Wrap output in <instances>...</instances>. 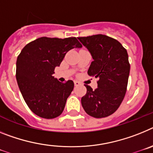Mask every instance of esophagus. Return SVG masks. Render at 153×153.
Here are the masks:
<instances>
[{"label": "esophagus", "instance_id": "obj_1", "mask_svg": "<svg viewBox=\"0 0 153 153\" xmlns=\"http://www.w3.org/2000/svg\"><path fill=\"white\" fill-rule=\"evenodd\" d=\"M74 83H75V86H78V85H81V83L78 82V81H75V82H74Z\"/></svg>", "mask_w": 153, "mask_h": 153}]
</instances>
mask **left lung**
I'll return each instance as SVG.
<instances>
[{
	"label": "left lung",
	"instance_id": "left-lung-1",
	"mask_svg": "<svg viewBox=\"0 0 153 153\" xmlns=\"http://www.w3.org/2000/svg\"><path fill=\"white\" fill-rule=\"evenodd\" d=\"M93 58L88 75L99 78L93 90L85 85L87 92L82 105L88 115L100 119L113 114L126 95L130 71L128 53L116 39L104 34L78 37Z\"/></svg>",
	"mask_w": 153,
	"mask_h": 153
}]
</instances>
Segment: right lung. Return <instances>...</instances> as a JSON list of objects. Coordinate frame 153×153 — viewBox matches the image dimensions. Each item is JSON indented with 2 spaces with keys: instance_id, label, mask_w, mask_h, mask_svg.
Segmentation results:
<instances>
[{
  "instance_id": "right-lung-1",
  "label": "right lung",
  "mask_w": 153,
  "mask_h": 153,
  "mask_svg": "<svg viewBox=\"0 0 153 153\" xmlns=\"http://www.w3.org/2000/svg\"><path fill=\"white\" fill-rule=\"evenodd\" d=\"M82 47L75 37H42L21 50L16 62V78L26 104L35 115L50 119L62 113L74 82L62 83L52 75L68 51Z\"/></svg>"
}]
</instances>
